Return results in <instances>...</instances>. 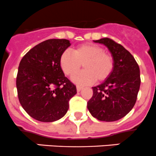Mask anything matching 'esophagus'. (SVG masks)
Wrapping results in <instances>:
<instances>
[{"mask_svg": "<svg viewBox=\"0 0 156 156\" xmlns=\"http://www.w3.org/2000/svg\"><path fill=\"white\" fill-rule=\"evenodd\" d=\"M76 88H77V91H78V92H79V91H81V90H82L83 87H81V86H79V85H77Z\"/></svg>", "mask_w": 156, "mask_h": 156, "instance_id": "obj_1", "label": "esophagus"}]
</instances>
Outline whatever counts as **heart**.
<instances>
[{"label":"heart","mask_w":156,"mask_h":156,"mask_svg":"<svg viewBox=\"0 0 156 156\" xmlns=\"http://www.w3.org/2000/svg\"><path fill=\"white\" fill-rule=\"evenodd\" d=\"M59 64L64 73L72 77L76 75L83 65L84 70L74 77L75 83L90 84L106 80L112 73L115 67L114 58L104 52L102 47L87 44L76 47L72 52L65 50L59 57Z\"/></svg>","instance_id":"obj_1"}]
</instances>
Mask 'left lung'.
<instances>
[{"mask_svg": "<svg viewBox=\"0 0 156 156\" xmlns=\"http://www.w3.org/2000/svg\"><path fill=\"white\" fill-rule=\"evenodd\" d=\"M107 47L114 58L112 73L104 82L93 88L87 108L93 117L103 122L122 119L133 108L136 101L140 73L133 56L122 45L104 37L94 41Z\"/></svg>", "mask_w": 156, "mask_h": 156, "instance_id": "1", "label": "left lung"}]
</instances>
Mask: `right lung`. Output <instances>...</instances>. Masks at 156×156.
Returning <instances> with one entry per match:
<instances>
[{"mask_svg":"<svg viewBox=\"0 0 156 156\" xmlns=\"http://www.w3.org/2000/svg\"><path fill=\"white\" fill-rule=\"evenodd\" d=\"M71 45L66 39H49L31 48L20 61L16 77L20 103L33 119L57 121L66 114L76 87L65 76L59 57Z\"/></svg>","mask_w":156,"mask_h":156,"instance_id":"add662e5","label":"right lung"}]
</instances>
